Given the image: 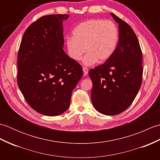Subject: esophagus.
<instances>
[{"label":"esophagus","instance_id":"esophagus-1","mask_svg":"<svg viewBox=\"0 0 160 160\" xmlns=\"http://www.w3.org/2000/svg\"><path fill=\"white\" fill-rule=\"evenodd\" d=\"M82 70H83V72H84V76H87L88 74V72H89V71H88V69L87 67H83L82 68Z\"/></svg>","mask_w":160,"mask_h":160}]
</instances>
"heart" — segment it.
Here are the masks:
<instances>
[{
    "label": "heart",
    "mask_w": 160,
    "mask_h": 160,
    "mask_svg": "<svg viewBox=\"0 0 160 160\" xmlns=\"http://www.w3.org/2000/svg\"><path fill=\"white\" fill-rule=\"evenodd\" d=\"M73 38L66 40L69 56L75 61H79L85 53L83 62L90 66L105 62L113 55L118 40L116 25L102 19H91L81 22L72 32Z\"/></svg>",
    "instance_id": "obj_1"
}]
</instances>
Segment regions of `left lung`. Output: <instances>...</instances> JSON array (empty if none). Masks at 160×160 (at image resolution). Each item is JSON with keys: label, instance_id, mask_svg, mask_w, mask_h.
Instances as JSON below:
<instances>
[{"label": "left lung", "instance_id": "obj_1", "mask_svg": "<svg viewBox=\"0 0 160 160\" xmlns=\"http://www.w3.org/2000/svg\"><path fill=\"white\" fill-rule=\"evenodd\" d=\"M119 27V42L113 55L89 71L93 83L91 101L107 115L124 111L132 104L142 84V52L131 26L111 13Z\"/></svg>", "mask_w": 160, "mask_h": 160}]
</instances>
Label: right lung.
<instances>
[{
	"label": "right lung",
	"instance_id": "1",
	"mask_svg": "<svg viewBox=\"0 0 160 160\" xmlns=\"http://www.w3.org/2000/svg\"><path fill=\"white\" fill-rule=\"evenodd\" d=\"M69 16L40 17L24 33L18 53L17 82L25 100L38 113L56 116L69 108L82 68L62 49V21Z\"/></svg>",
	"mask_w": 160,
	"mask_h": 160
}]
</instances>
